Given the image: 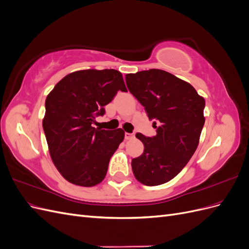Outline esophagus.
<instances>
[{"label": "esophagus", "mask_w": 249, "mask_h": 249, "mask_svg": "<svg viewBox=\"0 0 249 249\" xmlns=\"http://www.w3.org/2000/svg\"><path fill=\"white\" fill-rule=\"evenodd\" d=\"M134 137H135L134 134H131V133H125V134H124V139H125V140H130V139H132V138H134Z\"/></svg>", "instance_id": "34e87169"}]
</instances>
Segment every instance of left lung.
<instances>
[{
	"instance_id": "1",
	"label": "left lung",
	"mask_w": 249,
	"mask_h": 249,
	"mask_svg": "<svg viewBox=\"0 0 249 249\" xmlns=\"http://www.w3.org/2000/svg\"><path fill=\"white\" fill-rule=\"evenodd\" d=\"M127 89L145 108L157 129L154 137H136L144 150L132 160L135 178L157 186L172 179L196 150L205 124V99L189 83L162 70L125 74Z\"/></svg>"
}]
</instances>
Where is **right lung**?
<instances>
[{"mask_svg":"<svg viewBox=\"0 0 249 249\" xmlns=\"http://www.w3.org/2000/svg\"><path fill=\"white\" fill-rule=\"evenodd\" d=\"M118 90L126 91L122 72L90 69L69 73L47 96L42 126L49 152L58 171L73 185L100 184L124 138L123 129L92 126Z\"/></svg>","mask_w":249,"mask_h":249,"instance_id":"right-lung-1","label":"right lung"}]
</instances>
